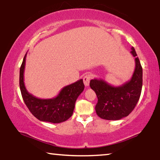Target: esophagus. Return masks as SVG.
Segmentation results:
<instances>
[{"instance_id": "esophagus-1", "label": "esophagus", "mask_w": 160, "mask_h": 160, "mask_svg": "<svg viewBox=\"0 0 160 160\" xmlns=\"http://www.w3.org/2000/svg\"><path fill=\"white\" fill-rule=\"evenodd\" d=\"M92 78V75L91 74H86L85 76H84L83 78V82H84V84H85V86H89V85H90V79Z\"/></svg>"}]
</instances>
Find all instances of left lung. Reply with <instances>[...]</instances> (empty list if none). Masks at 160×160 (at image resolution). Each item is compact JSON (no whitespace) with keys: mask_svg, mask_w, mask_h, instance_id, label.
Listing matches in <instances>:
<instances>
[{"mask_svg":"<svg viewBox=\"0 0 160 160\" xmlns=\"http://www.w3.org/2000/svg\"><path fill=\"white\" fill-rule=\"evenodd\" d=\"M131 53L135 61L131 79L123 85L112 86L102 79L91 80L90 88L98 99L95 111L101 118L119 120L128 116L140 99L142 86V68L133 47Z\"/></svg>","mask_w":160,"mask_h":160,"instance_id":"8db88e82","label":"left lung"}]
</instances>
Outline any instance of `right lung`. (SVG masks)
<instances>
[{"label": "right lung", "instance_id": "right-lung-1", "mask_svg": "<svg viewBox=\"0 0 160 160\" xmlns=\"http://www.w3.org/2000/svg\"><path fill=\"white\" fill-rule=\"evenodd\" d=\"M25 54L20 70V88L22 97L30 112L41 121L58 123L68 120L72 115L78 96L85 88L82 79L67 85L52 99L37 98L29 93L24 83Z\"/></svg>", "mask_w": 160, "mask_h": 160}]
</instances>
